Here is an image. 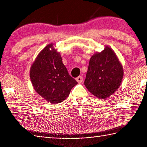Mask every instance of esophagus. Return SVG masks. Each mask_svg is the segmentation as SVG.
I'll use <instances>...</instances> for the list:
<instances>
[{"label": "esophagus", "mask_w": 147, "mask_h": 147, "mask_svg": "<svg viewBox=\"0 0 147 147\" xmlns=\"http://www.w3.org/2000/svg\"><path fill=\"white\" fill-rule=\"evenodd\" d=\"M83 78L82 76H79L77 78H76V80L78 83H82L83 82Z\"/></svg>", "instance_id": "34e87169"}]
</instances>
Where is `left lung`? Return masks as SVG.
Returning <instances> with one entry per match:
<instances>
[{"instance_id":"1","label":"left lung","mask_w":147,"mask_h":147,"mask_svg":"<svg viewBox=\"0 0 147 147\" xmlns=\"http://www.w3.org/2000/svg\"><path fill=\"white\" fill-rule=\"evenodd\" d=\"M123 77V69L117 55L106 47L91 57L84 84L93 95L105 99L117 91Z\"/></svg>"}]
</instances>
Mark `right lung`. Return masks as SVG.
Listing matches in <instances>:
<instances>
[{"label":"right lung","instance_id":"obj_1","mask_svg":"<svg viewBox=\"0 0 147 147\" xmlns=\"http://www.w3.org/2000/svg\"><path fill=\"white\" fill-rule=\"evenodd\" d=\"M30 78L35 91L52 104L65 100L78 83L69 74L61 55L52 43L38 55L31 66Z\"/></svg>","mask_w":147,"mask_h":147}]
</instances>
